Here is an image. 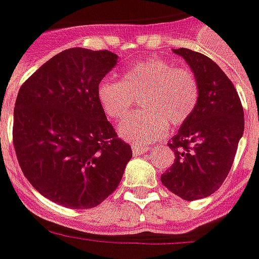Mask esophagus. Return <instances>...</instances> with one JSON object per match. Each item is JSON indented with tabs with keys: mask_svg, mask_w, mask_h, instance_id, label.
I'll return each mask as SVG.
<instances>
[{
	"mask_svg": "<svg viewBox=\"0 0 259 259\" xmlns=\"http://www.w3.org/2000/svg\"><path fill=\"white\" fill-rule=\"evenodd\" d=\"M151 148L150 147H141V145H133V154L134 155H141L148 153Z\"/></svg>",
	"mask_w": 259,
	"mask_h": 259,
	"instance_id": "1",
	"label": "esophagus"
}]
</instances>
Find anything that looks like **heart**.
<instances>
[{
  "mask_svg": "<svg viewBox=\"0 0 259 259\" xmlns=\"http://www.w3.org/2000/svg\"><path fill=\"white\" fill-rule=\"evenodd\" d=\"M96 98L104 114L115 122L122 121L140 98L141 111L125 119L119 134L134 144H147L161 138L167 124L187 122L199 104L200 86L189 67L151 57L128 66L121 80H102Z\"/></svg>",
  "mask_w": 259,
  "mask_h": 259,
  "instance_id": "b5f03b06",
  "label": "heart"
}]
</instances>
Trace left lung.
Segmentation results:
<instances>
[{"mask_svg": "<svg viewBox=\"0 0 259 259\" xmlns=\"http://www.w3.org/2000/svg\"><path fill=\"white\" fill-rule=\"evenodd\" d=\"M173 52L193 70L200 98L168 143L176 158L161 183L184 200H196L214 193L231 171L244 135V108L234 83L212 59L183 47Z\"/></svg>", "mask_w": 259, "mask_h": 259, "instance_id": "1", "label": "left lung"}]
</instances>
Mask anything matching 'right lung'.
I'll return each instance as SVG.
<instances>
[{
	"label": "right lung",
	"mask_w": 259,
	"mask_h": 259,
	"mask_svg": "<svg viewBox=\"0 0 259 259\" xmlns=\"http://www.w3.org/2000/svg\"><path fill=\"white\" fill-rule=\"evenodd\" d=\"M116 59L108 50L67 49L18 91L13 125L17 160L31 186L55 203L70 209L102 203L133 157L96 98Z\"/></svg>",
	"instance_id": "add662e5"
}]
</instances>
